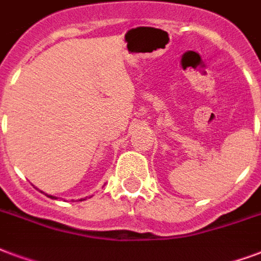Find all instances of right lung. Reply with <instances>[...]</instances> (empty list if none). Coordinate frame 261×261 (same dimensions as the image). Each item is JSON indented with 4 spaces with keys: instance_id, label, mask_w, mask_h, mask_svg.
Here are the masks:
<instances>
[{
    "instance_id": "right-lung-1",
    "label": "right lung",
    "mask_w": 261,
    "mask_h": 261,
    "mask_svg": "<svg viewBox=\"0 0 261 261\" xmlns=\"http://www.w3.org/2000/svg\"><path fill=\"white\" fill-rule=\"evenodd\" d=\"M48 197H49V195H48ZM50 198H54V197H50Z\"/></svg>"
}]
</instances>
